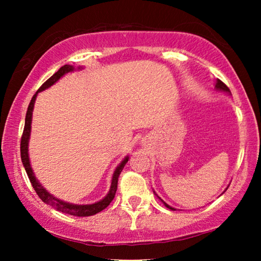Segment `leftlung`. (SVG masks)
Instances as JSON below:
<instances>
[{
  "label": "left lung",
  "mask_w": 261,
  "mask_h": 261,
  "mask_svg": "<svg viewBox=\"0 0 261 261\" xmlns=\"http://www.w3.org/2000/svg\"><path fill=\"white\" fill-rule=\"evenodd\" d=\"M215 88H216V90H220V91L228 92V93H230V90H229L228 86H227L226 84H224L223 82H221L220 79H216V83H215ZM227 189H228V188H227ZM227 189H226V190H227ZM159 199H160V200L163 202V204H165V206L167 207V208H169V210H171V211H176V210L174 208V207H171V206H169V205H168V204H166V202L163 201L160 197H159Z\"/></svg>",
  "instance_id": "left-lung-1"
}]
</instances>
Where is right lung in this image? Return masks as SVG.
I'll use <instances>...</instances> for the list:
<instances>
[{"mask_svg": "<svg viewBox=\"0 0 261 261\" xmlns=\"http://www.w3.org/2000/svg\"><path fill=\"white\" fill-rule=\"evenodd\" d=\"M81 69V68H79ZM74 68L72 65L65 64L63 67L60 68V70L57 72H55L53 76L47 79V81L42 84L41 87L37 91V93L33 95L32 100L29 105L28 112H26V117H25V126H24V131H23V136H21V140H20V156H21V162H23V166L26 170V174H28L30 182L32 184L33 189L35 190V192L39 196V198L46 204L50 205L51 207H54L55 210L63 212V213H67L70 215H74V216H91L94 215L96 213H99L102 210H105L107 207L112 200L114 199L115 193H116L117 190V182H118V177H120L121 171L124 168L125 163L129 160V156H126L124 160H123L120 165L116 167L114 174H113V178H112V185H110L109 192L107 196H106L103 199H101L98 202H94V204H90V205H76V204H70V202H65L61 199H57L53 194L47 191L46 189H43L42 185L39 183V180L35 178L34 173L31 168V163H30V158H29V139H30V134H31V123H32V113H33V108H34V102L35 99H37V95L39 92H41L46 88L50 87L51 85L59 81L61 77H63L65 73L73 71Z\"/></svg>", "mask_w": 261, "mask_h": 261, "instance_id": "add662e5", "label": "right lung"}]
</instances>
